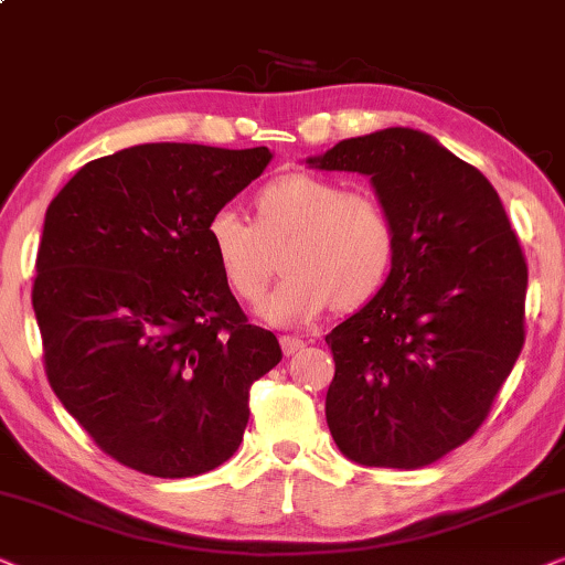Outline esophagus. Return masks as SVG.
<instances>
[{"mask_svg": "<svg viewBox=\"0 0 565 565\" xmlns=\"http://www.w3.org/2000/svg\"><path fill=\"white\" fill-rule=\"evenodd\" d=\"M305 338H299V335H281V349H284V353H297V351H302L305 349Z\"/></svg>", "mask_w": 565, "mask_h": 565, "instance_id": "1", "label": "esophagus"}]
</instances>
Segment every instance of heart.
Listing matches in <instances>:
<instances>
[{
    "mask_svg": "<svg viewBox=\"0 0 565 565\" xmlns=\"http://www.w3.org/2000/svg\"><path fill=\"white\" fill-rule=\"evenodd\" d=\"M206 239L232 295L258 305L281 250V278L263 305L276 326L310 322L338 305L370 302L395 263L397 232L372 193L345 191L312 172H287L255 193V222L235 206H220L206 222Z\"/></svg>",
    "mask_w": 565,
    "mask_h": 565,
    "instance_id": "1",
    "label": "heart"
}]
</instances>
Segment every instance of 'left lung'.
<instances>
[{"mask_svg": "<svg viewBox=\"0 0 565 565\" xmlns=\"http://www.w3.org/2000/svg\"><path fill=\"white\" fill-rule=\"evenodd\" d=\"M307 162L370 175L397 232L385 287L326 335L330 434L366 468H424L472 439L514 370L522 245L483 172L420 131L343 139Z\"/></svg>", "mask_w": 565, "mask_h": 565, "instance_id": "1", "label": "left lung"}]
</instances>
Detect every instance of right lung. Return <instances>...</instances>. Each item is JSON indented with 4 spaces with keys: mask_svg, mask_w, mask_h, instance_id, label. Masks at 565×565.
<instances>
[{
    "mask_svg": "<svg viewBox=\"0 0 565 565\" xmlns=\"http://www.w3.org/2000/svg\"><path fill=\"white\" fill-rule=\"evenodd\" d=\"M268 162V147L139 145L87 162L51 201L33 281L43 370L126 468L191 478L230 460L253 382L281 361L206 239Z\"/></svg>",
    "mask_w": 565,
    "mask_h": 565,
    "instance_id": "add662e5",
    "label": "right lung"
}]
</instances>
